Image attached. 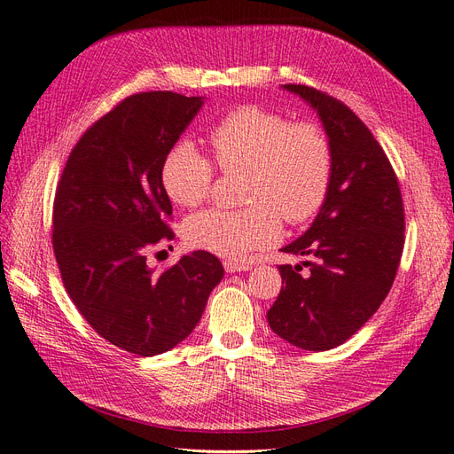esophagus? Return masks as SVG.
Segmentation results:
<instances>
[{
    "label": "esophagus",
    "mask_w": 454,
    "mask_h": 454,
    "mask_svg": "<svg viewBox=\"0 0 454 454\" xmlns=\"http://www.w3.org/2000/svg\"><path fill=\"white\" fill-rule=\"evenodd\" d=\"M223 267H225V270L227 272H240V270H250L252 269V265L250 263H240V261H237V259H225L223 261Z\"/></svg>",
    "instance_id": "esophagus-1"
}]
</instances>
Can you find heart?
Wrapping results in <instances>:
<instances>
[{
    "instance_id": "obj_1",
    "label": "heart",
    "mask_w": 454,
    "mask_h": 454,
    "mask_svg": "<svg viewBox=\"0 0 454 454\" xmlns=\"http://www.w3.org/2000/svg\"><path fill=\"white\" fill-rule=\"evenodd\" d=\"M208 144L219 170L246 172L244 202L250 206L189 215L184 239L191 248L242 259L278 239L280 217L301 225L324 206L333 177V151L316 122H292L259 106H242L215 122ZM160 182L172 202L195 208L210 195L214 167L193 145L180 144L164 157Z\"/></svg>"
}]
</instances>
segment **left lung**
Segmentation results:
<instances>
[{
    "instance_id": "obj_1",
    "label": "left lung",
    "mask_w": 454,
    "mask_h": 454,
    "mask_svg": "<svg viewBox=\"0 0 454 454\" xmlns=\"http://www.w3.org/2000/svg\"><path fill=\"white\" fill-rule=\"evenodd\" d=\"M282 87L318 114L333 177L312 225L282 248L309 255V270L278 267L284 286L267 320L290 345L322 352L350 339L388 295L403 252V200L387 153L350 107L312 87Z\"/></svg>"
}]
</instances>
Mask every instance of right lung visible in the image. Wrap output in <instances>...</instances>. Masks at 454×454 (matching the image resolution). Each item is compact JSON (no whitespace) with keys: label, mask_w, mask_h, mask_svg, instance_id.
I'll return each instance as SVG.
<instances>
[{"label":"right lung","mask_w":454,"mask_h":454,"mask_svg":"<svg viewBox=\"0 0 454 454\" xmlns=\"http://www.w3.org/2000/svg\"><path fill=\"white\" fill-rule=\"evenodd\" d=\"M200 96L132 94L72 149L52 206V248L67 295L112 345L155 356L193 332L223 265L208 252L155 272L147 252L174 239L164 157L200 112Z\"/></svg>","instance_id":"right-lung-1"}]
</instances>
